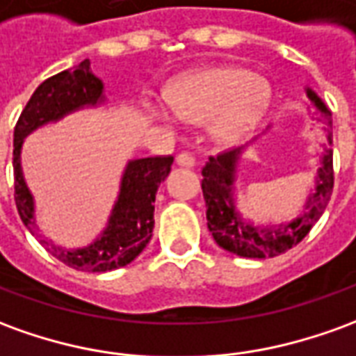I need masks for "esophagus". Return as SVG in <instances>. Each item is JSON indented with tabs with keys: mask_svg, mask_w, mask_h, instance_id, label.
<instances>
[{
	"mask_svg": "<svg viewBox=\"0 0 356 356\" xmlns=\"http://www.w3.org/2000/svg\"><path fill=\"white\" fill-rule=\"evenodd\" d=\"M175 161H177V165H181V168H195V156L191 152H181L175 156Z\"/></svg>",
	"mask_w": 356,
	"mask_h": 356,
	"instance_id": "obj_1",
	"label": "esophagus"
}]
</instances>
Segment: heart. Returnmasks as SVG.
Segmentation results:
<instances>
[{"mask_svg": "<svg viewBox=\"0 0 356 356\" xmlns=\"http://www.w3.org/2000/svg\"><path fill=\"white\" fill-rule=\"evenodd\" d=\"M170 102L179 118L195 123L210 121L218 140L237 143L252 133L268 113L272 86L243 67H206L171 84ZM146 109L152 118L171 121V109L160 102H148Z\"/></svg>", "mask_w": 356, "mask_h": 356, "instance_id": "1", "label": "heart"}]
</instances>
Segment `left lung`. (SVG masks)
I'll list each match as a JSON object with an SVG mask.
<instances>
[{
    "instance_id": "obj_1",
    "label": "left lung",
    "mask_w": 356,
    "mask_h": 356,
    "mask_svg": "<svg viewBox=\"0 0 356 356\" xmlns=\"http://www.w3.org/2000/svg\"><path fill=\"white\" fill-rule=\"evenodd\" d=\"M305 90L310 104L316 109L318 125L325 135L327 146H324V152L320 158L314 188L307 196L305 210L297 218L283 223L260 225L238 212L237 198H235L237 165L248 146L220 154L218 158H210V161L202 168V193L206 200L208 229L212 233L213 241L233 254L243 258H273L283 254L285 250L299 245L307 237L308 231L320 220V216L324 213L325 206L330 202V196L334 191V158L330 148L332 111L310 86H307ZM256 140L258 138H254L252 143Z\"/></svg>"
}]
</instances>
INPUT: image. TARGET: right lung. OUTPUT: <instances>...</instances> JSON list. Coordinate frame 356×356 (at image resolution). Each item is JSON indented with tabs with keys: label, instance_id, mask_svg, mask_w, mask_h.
<instances>
[{
	"label": "right lung",
	"instance_id": "obj_1",
	"mask_svg": "<svg viewBox=\"0 0 356 356\" xmlns=\"http://www.w3.org/2000/svg\"><path fill=\"white\" fill-rule=\"evenodd\" d=\"M102 104H106L104 83L92 73L90 61L84 59L73 69L49 76L34 90L17 121L13 140L15 202L22 223L59 262L92 273L131 264L148 245L154 229L156 193L161 181L170 175L173 158H136L127 161L119 183V195L104 231L86 247L65 248L40 235L36 202L24 181L21 152L24 138L36 129L61 121L74 111L98 108Z\"/></svg>",
	"mask_w": 356,
	"mask_h": 356
}]
</instances>
